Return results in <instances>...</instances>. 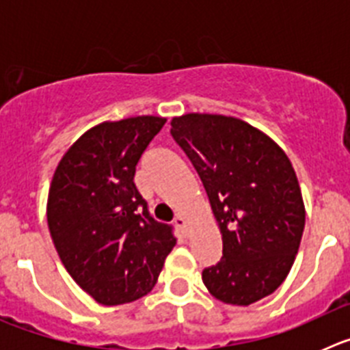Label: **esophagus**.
I'll return each instance as SVG.
<instances>
[{"mask_svg": "<svg viewBox=\"0 0 350 350\" xmlns=\"http://www.w3.org/2000/svg\"><path fill=\"white\" fill-rule=\"evenodd\" d=\"M173 224L177 226V228L182 231V233L187 234V221H185L184 215H177V217H175V221H173Z\"/></svg>", "mask_w": 350, "mask_h": 350, "instance_id": "1", "label": "esophagus"}]
</instances>
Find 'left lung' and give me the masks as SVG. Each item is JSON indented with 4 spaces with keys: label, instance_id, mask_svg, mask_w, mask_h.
Masks as SVG:
<instances>
[{
    "label": "left lung",
    "instance_id": "obj_1",
    "mask_svg": "<svg viewBox=\"0 0 350 350\" xmlns=\"http://www.w3.org/2000/svg\"><path fill=\"white\" fill-rule=\"evenodd\" d=\"M173 140L203 182L222 234V258L203 270L206 289L247 307L289 273L305 228V205L289 157L270 137L234 117L185 113Z\"/></svg>",
    "mask_w": 350,
    "mask_h": 350
}]
</instances>
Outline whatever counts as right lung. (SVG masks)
<instances>
[{
	"label": "right lung",
	"instance_id": "obj_1",
	"mask_svg": "<svg viewBox=\"0 0 350 350\" xmlns=\"http://www.w3.org/2000/svg\"><path fill=\"white\" fill-rule=\"evenodd\" d=\"M165 122L154 116L101 122L68 148L52 177L47 221L55 250L71 279L107 307L147 295L177 243L133 182Z\"/></svg>",
	"mask_w": 350,
	"mask_h": 350
}]
</instances>
